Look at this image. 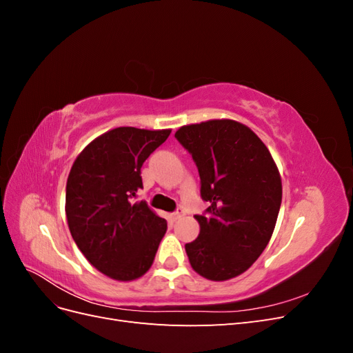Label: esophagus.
<instances>
[{
  "mask_svg": "<svg viewBox=\"0 0 353 353\" xmlns=\"http://www.w3.org/2000/svg\"><path fill=\"white\" fill-rule=\"evenodd\" d=\"M185 215V210L183 209V208H178L174 213H170V218H172L174 221H178V219H181Z\"/></svg>",
  "mask_w": 353,
  "mask_h": 353,
  "instance_id": "obj_1",
  "label": "esophagus"
}]
</instances>
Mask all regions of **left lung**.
I'll list each match as a JSON object with an SVG mask.
<instances>
[{"mask_svg":"<svg viewBox=\"0 0 353 353\" xmlns=\"http://www.w3.org/2000/svg\"><path fill=\"white\" fill-rule=\"evenodd\" d=\"M175 138L193 157L210 205L194 216L200 234L185 244L190 263L208 280L234 279L272 236L283 197L279 169L261 138L230 119L183 126Z\"/></svg>","mask_w":353,"mask_h":353,"instance_id":"left-lung-1","label":"left lung"}]
</instances>
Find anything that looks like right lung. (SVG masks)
<instances>
[{
	"mask_svg": "<svg viewBox=\"0 0 353 353\" xmlns=\"http://www.w3.org/2000/svg\"><path fill=\"white\" fill-rule=\"evenodd\" d=\"M170 130L121 126L83 148L66 184V216L72 237L88 262L113 280L131 281L150 268L168 230L145 201L141 166Z\"/></svg>",
	"mask_w": 353,
	"mask_h": 353,
	"instance_id": "add662e5",
	"label": "right lung"
}]
</instances>
